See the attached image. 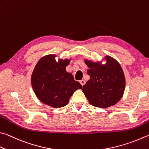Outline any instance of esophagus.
I'll use <instances>...</instances> for the list:
<instances>
[{
    "mask_svg": "<svg viewBox=\"0 0 149 149\" xmlns=\"http://www.w3.org/2000/svg\"><path fill=\"white\" fill-rule=\"evenodd\" d=\"M79 82H80V83H81V85L82 86H83V85H85V81L84 80V79L80 80V81H79Z\"/></svg>",
    "mask_w": 149,
    "mask_h": 149,
    "instance_id": "1",
    "label": "esophagus"
}]
</instances>
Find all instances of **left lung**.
Here are the masks:
<instances>
[{
    "label": "left lung",
    "instance_id": "1",
    "mask_svg": "<svg viewBox=\"0 0 149 149\" xmlns=\"http://www.w3.org/2000/svg\"><path fill=\"white\" fill-rule=\"evenodd\" d=\"M93 62L85 58L90 79L83 86V92L90 104L97 107L107 108L122 98L125 90L126 79L118 62L109 55L102 61Z\"/></svg>",
    "mask_w": 149,
    "mask_h": 149
}]
</instances>
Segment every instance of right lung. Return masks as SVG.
Segmentation results:
<instances>
[{"mask_svg": "<svg viewBox=\"0 0 149 149\" xmlns=\"http://www.w3.org/2000/svg\"><path fill=\"white\" fill-rule=\"evenodd\" d=\"M55 54L47 55L40 59L31 75L32 87L38 99L53 108L65 106L75 91L82 85L75 81L66 67L71 59L59 58Z\"/></svg>", "mask_w": 149, "mask_h": 149, "instance_id": "add662e5", "label": "right lung"}]
</instances>
